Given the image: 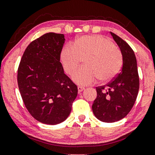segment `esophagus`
Returning <instances> with one entry per match:
<instances>
[{"label": "esophagus", "instance_id": "esophagus-1", "mask_svg": "<svg viewBox=\"0 0 155 155\" xmlns=\"http://www.w3.org/2000/svg\"><path fill=\"white\" fill-rule=\"evenodd\" d=\"M78 93L81 92H82L84 90V88L83 87H81V86H78Z\"/></svg>", "mask_w": 155, "mask_h": 155}]
</instances>
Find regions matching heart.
Wrapping results in <instances>:
<instances>
[{
	"mask_svg": "<svg viewBox=\"0 0 155 155\" xmlns=\"http://www.w3.org/2000/svg\"><path fill=\"white\" fill-rule=\"evenodd\" d=\"M65 73L71 75L84 60L72 79L80 85H88L99 79L106 82L116 77L121 69L123 55L109 38L101 35H85L77 39L73 46L66 45L61 54Z\"/></svg>",
	"mask_w": 155,
	"mask_h": 155,
	"instance_id": "b5f03b06",
	"label": "heart"
}]
</instances>
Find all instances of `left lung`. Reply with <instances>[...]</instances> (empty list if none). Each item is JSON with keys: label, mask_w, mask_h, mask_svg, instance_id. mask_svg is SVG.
I'll list each match as a JSON object with an SVG mask.
<instances>
[{"label": "left lung", "mask_w": 155, "mask_h": 155, "mask_svg": "<svg viewBox=\"0 0 155 155\" xmlns=\"http://www.w3.org/2000/svg\"><path fill=\"white\" fill-rule=\"evenodd\" d=\"M123 55L121 72L107 84L96 87L92 111L101 121H118L130 111L139 90V76L134 51L124 40L110 32Z\"/></svg>", "instance_id": "left-lung-1"}]
</instances>
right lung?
I'll use <instances>...</instances> for the list:
<instances>
[{"label":"right lung","instance_id":"add662e5","mask_svg":"<svg viewBox=\"0 0 155 155\" xmlns=\"http://www.w3.org/2000/svg\"><path fill=\"white\" fill-rule=\"evenodd\" d=\"M64 35L46 33L25 49L18 71V83L29 114L48 125L62 123L70 115L78 87L64 73L60 62Z\"/></svg>","mask_w":155,"mask_h":155}]
</instances>
